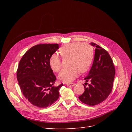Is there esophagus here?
<instances>
[{
	"instance_id": "1",
	"label": "esophagus",
	"mask_w": 132,
	"mask_h": 132,
	"mask_svg": "<svg viewBox=\"0 0 132 132\" xmlns=\"http://www.w3.org/2000/svg\"><path fill=\"white\" fill-rule=\"evenodd\" d=\"M66 85L67 86H75V84H74V83H72V84H67Z\"/></svg>"
}]
</instances>
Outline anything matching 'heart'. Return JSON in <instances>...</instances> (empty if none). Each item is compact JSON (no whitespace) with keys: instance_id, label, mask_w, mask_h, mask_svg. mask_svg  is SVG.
Returning a JSON list of instances; mask_svg holds the SVG:
<instances>
[{"instance_id":"1","label":"heart","mask_w":132,"mask_h":132,"mask_svg":"<svg viewBox=\"0 0 132 132\" xmlns=\"http://www.w3.org/2000/svg\"><path fill=\"white\" fill-rule=\"evenodd\" d=\"M62 58L70 57V67L62 70L58 75V79L64 83L71 82L77 77L79 71L83 73L90 67L94 58L93 48L88 43L73 42L65 44L59 49ZM52 70L58 72L61 67V59L57 53H53L49 59Z\"/></svg>"}]
</instances>
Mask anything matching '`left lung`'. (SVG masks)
I'll return each mask as SVG.
<instances>
[{
  "label": "left lung",
  "mask_w": 132,
  "mask_h": 132,
  "mask_svg": "<svg viewBox=\"0 0 132 132\" xmlns=\"http://www.w3.org/2000/svg\"><path fill=\"white\" fill-rule=\"evenodd\" d=\"M90 44L96 47L94 59L85 80L86 82L90 81L91 84L88 88L84 85L85 92L79 98L87 105L94 106L105 100L111 92L115 67L107 51L94 43Z\"/></svg>",
  "instance_id": "8db88e82"
}]
</instances>
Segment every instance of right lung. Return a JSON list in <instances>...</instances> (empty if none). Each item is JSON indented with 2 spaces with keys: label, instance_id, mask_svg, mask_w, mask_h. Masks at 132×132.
<instances>
[{
  "label": "right lung",
  "instance_id": "right-lung-1",
  "mask_svg": "<svg viewBox=\"0 0 132 132\" xmlns=\"http://www.w3.org/2000/svg\"><path fill=\"white\" fill-rule=\"evenodd\" d=\"M58 48V44L35 45L19 62L16 73L19 86L26 98L34 106L47 108L59 98L63 84L53 86L56 77L49 64L51 55Z\"/></svg>",
  "mask_w": 132,
  "mask_h": 132
}]
</instances>
